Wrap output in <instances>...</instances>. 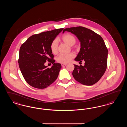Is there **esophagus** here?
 I'll return each instance as SVG.
<instances>
[{
    "mask_svg": "<svg viewBox=\"0 0 127 127\" xmlns=\"http://www.w3.org/2000/svg\"><path fill=\"white\" fill-rule=\"evenodd\" d=\"M66 64H65V63H62V64H61V66H66Z\"/></svg>",
    "mask_w": 127,
    "mask_h": 127,
    "instance_id": "esophagus-1",
    "label": "esophagus"
}]
</instances>
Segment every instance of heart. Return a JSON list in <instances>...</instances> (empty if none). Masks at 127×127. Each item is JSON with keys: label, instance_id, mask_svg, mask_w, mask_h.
<instances>
[{"label": "heart", "instance_id": "obj_1", "mask_svg": "<svg viewBox=\"0 0 127 127\" xmlns=\"http://www.w3.org/2000/svg\"><path fill=\"white\" fill-rule=\"evenodd\" d=\"M61 40L69 46H72L76 42V38L75 36L70 34H65L61 36ZM50 49L53 54H56L58 51V43L57 41L53 40L50 45ZM75 57V55L70 53L67 54H60L57 58V61L61 63H67Z\"/></svg>", "mask_w": 127, "mask_h": 127}]
</instances>
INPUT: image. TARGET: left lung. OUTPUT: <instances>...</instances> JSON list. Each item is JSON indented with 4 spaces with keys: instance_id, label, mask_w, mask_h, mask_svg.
<instances>
[{
    "instance_id": "1",
    "label": "left lung",
    "mask_w": 127,
    "mask_h": 127,
    "mask_svg": "<svg viewBox=\"0 0 127 127\" xmlns=\"http://www.w3.org/2000/svg\"><path fill=\"white\" fill-rule=\"evenodd\" d=\"M76 35L80 41L81 48L75 60L85 65H74L72 75L82 84L91 86L101 79L107 67L108 49L102 37L93 31L83 27L64 29Z\"/></svg>"
}]
</instances>
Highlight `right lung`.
Masks as SVG:
<instances>
[{"label":"right lung","instance_id":"1","mask_svg":"<svg viewBox=\"0 0 127 127\" xmlns=\"http://www.w3.org/2000/svg\"><path fill=\"white\" fill-rule=\"evenodd\" d=\"M63 30L56 29L33 35L20 47L18 65L25 80L31 86L45 89L57 79L61 65L55 63L50 45ZM47 61L54 64L51 68L44 66Z\"/></svg>","mask_w":127,"mask_h":127}]
</instances>
